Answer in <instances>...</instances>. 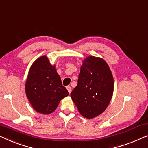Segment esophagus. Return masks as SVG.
Listing matches in <instances>:
<instances>
[{"mask_svg": "<svg viewBox=\"0 0 148 148\" xmlns=\"http://www.w3.org/2000/svg\"><path fill=\"white\" fill-rule=\"evenodd\" d=\"M66 88H67V90L68 91V92H69V94H70V92H71V91H72L71 87H70V86H67V87H66Z\"/></svg>", "mask_w": 148, "mask_h": 148, "instance_id": "34e87169", "label": "esophagus"}]
</instances>
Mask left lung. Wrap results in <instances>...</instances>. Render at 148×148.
Segmentation results:
<instances>
[{"mask_svg":"<svg viewBox=\"0 0 148 148\" xmlns=\"http://www.w3.org/2000/svg\"><path fill=\"white\" fill-rule=\"evenodd\" d=\"M114 90L111 70L103 58L90 56L83 60L78 84L70 96L84 117L90 119L103 113Z\"/></svg>","mask_w":148,"mask_h":148,"instance_id":"left-lung-1","label":"left lung"}]
</instances>
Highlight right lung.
Wrapping results in <instances>:
<instances>
[{
    "mask_svg": "<svg viewBox=\"0 0 148 148\" xmlns=\"http://www.w3.org/2000/svg\"><path fill=\"white\" fill-rule=\"evenodd\" d=\"M25 93L35 111L43 115L55 111L60 101L69 95L61 78L46 56L37 58L31 66L25 82Z\"/></svg>",
    "mask_w": 148,
    "mask_h": 148,
    "instance_id": "add662e5",
    "label": "right lung"
}]
</instances>
